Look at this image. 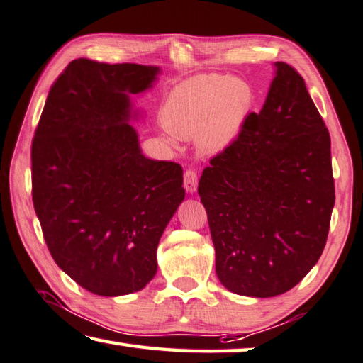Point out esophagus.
<instances>
[{
	"mask_svg": "<svg viewBox=\"0 0 363 363\" xmlns=\"http://www.w3.org/2000/svg\"><path fill=\"white\" fill-rule=\"evenodd\" d=\"M183 183H185V189L188 193H194L196 188H198V172L188 169L183 175Z\"/></svg>",
	"mask_w": 363,
	"mask_h": 363,
	"instance_id": "obj_1",
	"label": "esophagus"
}]
</instances>
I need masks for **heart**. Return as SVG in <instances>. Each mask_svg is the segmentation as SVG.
<instances>
[{
    "instance_id": "b5f03b06",
    "label": "heart",
    "mask_w": 363,
    "mask_h": 363,
    "mask_svg": "<svg viewBox=\"0 0 363 363\" xmlns=\"http://www.w3.org/2000/svg\"><path fill=\"white\" fill-rule=\"evenodd\" d=\"M253 105L255 91L247 81L202 76L170 92L162 106V123L180 138L198 135L202 151L217 152L238 138Z\"/></svg>"
}]
</instances>
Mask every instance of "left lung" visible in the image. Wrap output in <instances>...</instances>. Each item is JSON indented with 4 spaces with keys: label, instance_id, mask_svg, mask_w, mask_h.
Segmentation results:
<instances>
[{
    "label": "left lung",
    "instance_id": "obj_1",
    "mask_svg": "<svg viewBox=\"0 0 363 363\" xmlns=\"http://www.w3.org/2000/svg\"><path fill=\"white\" fill-rule=\"evenodd\" d=\"M198 193L220 282L238 295H282L320 258L335 206L330 133L296 69L276 62L262 111L211 159Z\"/></svg>",
    "mask_w": 363,
    "mask_h": 363
}]
</instances>
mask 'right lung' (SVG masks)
I'll return each mask as SVG.
<instances>
[{"instance_id": "right-lung-1", "label": "right lung", "mask_w": 363, "mask_h": 363, "mask_svg": "<svg viewBox=\"0 0 363 363\" xmlns=\"http://www.w3.org/2000/svg\"><path fill=\"white\" fill-rule=\"evenodd\" d=\"M157 67L76 59L50 87L31 142V196L54 262L101 296L156 274L165 226L185 199L183 169L142 155L129 94Z\"/></svg>"}]
</instances>
